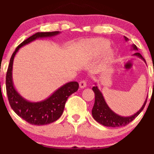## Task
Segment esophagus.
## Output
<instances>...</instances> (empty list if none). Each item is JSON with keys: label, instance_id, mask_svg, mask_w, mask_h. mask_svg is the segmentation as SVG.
I'll use <instances>...</instances> for the list:
<instances>
[{"label": "esophagus", "instance_id": "34e87169", "mask_svg": "<svg viewBox=\"0 0 154 154\" xmlns=\"http://www.w3.org/2000/svg\"><path fill=\"white\" fill-rule=\"evenodd\" d=\"M79 88H85L87 86V82H86L85 80H82L79 82Z\"/></svg>", "mask_w": 154, "mask_h": 154}]
</instances>
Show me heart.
<instances>
[{"label":"heart","instance_id":"1","mask_svg":"<svg viewBox=\"0 0 154 154\" xmlns=\"http://www.w3.org/2000/svg\"><path fill=\"white\" fill-rule=\"evenodd\" d=\"M93 47L95 54H101L109 48V43L107 40H103V39H99V40H96L93 42ZM111 56H112V54L109 53V56H108L109 59H110Z\"/></svg>","mask_w":154,"mask_h":154}]
</instances>
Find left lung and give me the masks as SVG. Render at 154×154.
<instances>
[{
	"instance_id": "left-lung-1",
	"label": "left lung",
	"mask_w": 154,
	"mask_h": 154,
	"mask_svg": "<svg viewBox=\"0 0 154 154\" xmlns=\"http://www.w3.org/2000/svg\"><path fill=\"white\" fill-rule=\"evenodd\" d=\"M125 39L126 41L128 40V38H126V37H125ZM132 50L137 51V48L135 44L132 45ZM134 55L140 58L141 59L143 60L146 62V60L144 59V58L141 56L140 53H135ZM93 91L95 93V103L93 109H92V115H93V119L96 122H98V123L101 124L103 126L111 127V128L124 127L131 122L132 120L135 119L139 115L140 113L143 110L148 98V97L146 98L141 109L137 112H136L135 114L130 116H122L114 112L109 107L106 102L105 101L103 94H102L100 90L98 89V86H94L93 88Z\"/></svg>"
}]
</instances>
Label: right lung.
Returning a JSON list of instances; mask_svg holds the SVG:
<instances>
[{
	"label": "right lung",
	"mask_w": 154,
	"mask_h": 154,
	"mask_svg": "<svg viewBox=\"0 0 154 154\" xmlns=\"http://www.w3.org/2000/svg\"><path fill=\"white\" fill-rule=\"evenodd\" d=\"M60 32H37L23 41L16 48L11 57L6 73V86L8 102L14 112L28 123L34 125H45L56 121L62 115L67 98L77 91V82H69L56 90L46 99L38 102H30L21 95L14 86L12 69L16 54L20 48L39 38H51L59 35Z\"/></svg>",
	"instance_id": "right-lung-1"
}]
</instances>
